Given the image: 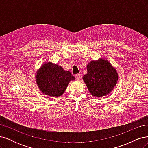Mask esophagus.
Returning a JSON list of instances; mask_svg holds the SVG:
<instances>
[{
    "label": "esophagus",
    "instance_id": "obj_1",
    "mask_svg": "<svg viewBox=\"0 0 148 148\" xmlns=\"http://www.w3.org/2000/svg\"><path fill=\"white\" fill-rule=\"evenodd\" d=\"M81 77H82V75L80 74H77L75 76V78H77V79H78V80H79L80 79H81Z\"/></svg>",
    "mask_w": 148,
    "mask_h": 148
}]
</instances>
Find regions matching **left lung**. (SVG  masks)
Listing matches in <instances>:
<instances>
[{
	"label": "left lung",
	"instance_id": "8db88e82",
	"mask_svg": "<svg viewBox=\"0 0 148 148\" xmlns=\"http://www.w3.org/2000/svg\"><path fill=\"white\" fill-rule=\"evenodd\" d=\"M87 73L83 77L91 95L96 98L107 96L112 91L119 79V75L110 62L101 57L91 60L86 66Z\"/></svg>",
	"mask_w": 148,
	"mask_h": 148
}]
</instances>
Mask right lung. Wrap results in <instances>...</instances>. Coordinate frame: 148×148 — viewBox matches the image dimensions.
<instances>
[{
    "instance_id": "1",
    "label": "right lung",
    "mask_w": 148,
    "mask_h": 148,
    "mask_svg": "<svg viewBox=\"0 0 148 148\" xmlns=\"http://www.w3.org/2000/svg\"><path fill=\"white\" fill-rule=\"evenodd\" d=\"M36 82L43 94L52 97L61 96L75 78L69 71L51 62H46L37 70Z\"/></svg>"
}]
</instances>
